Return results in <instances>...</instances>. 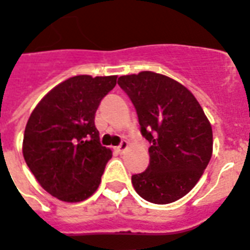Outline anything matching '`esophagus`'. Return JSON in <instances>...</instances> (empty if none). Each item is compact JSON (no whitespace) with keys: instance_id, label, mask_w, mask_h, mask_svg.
I'll return each instance as SVG.
<instances>
[{"instance_id":"34e87169","label":"esophagus","mask_w":250,"mask_h":250,"mask_svg":"<svg viewBox=\"0 0 250 250\" xmlns=\"http://www.w3.org/2000/svg\"><path fill=\"white\" fill-rule=\"evenodd\" d=\"M127 149H128V143H127V141H122L121 145L117 146V151H118L119 154L125 153Z\"/></svg>"}]
</instances>
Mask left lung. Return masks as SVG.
Returning <instances> with one entry per match:
<instances>
[{"label": "left lung", "instance_id": "8db88e82", "mask_svg": "<svg viewBox=\"0 0 250 250\" xmlns=\"http://www.w3.org/2000/svg\"><path fill=\"white\" fill-rule=\"evenodd\" d=\"M141 133L151 146L145 172L132 176L136 192L154 204L185 196L204 173L213 151L212 125L195 96L177 81L159 73L122 76Z\"/></svg>", "mask_w": 250, "mask_h": 250}]
</instances>
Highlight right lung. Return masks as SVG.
Returning <instances> with one entry per match:
<instances>
[{
    "mask_svg": "<svg viewBox=\"0 0 250 250\" xmlns=\"http://www.w3.org/2000/svg\"><path fill=\"white\" fill-rule=\"evenodd\" d=\"M115 84L117 76L72 77L46 93L26 122V166L59 200L83 202L100 185L111 150L101 146L95 113Z\"/></svg>",
    "mask_w": 250,
    "mask_h": 250,
    "instance_id": "right-lung-1",
    "label": "right lung"
}]
</instances>
